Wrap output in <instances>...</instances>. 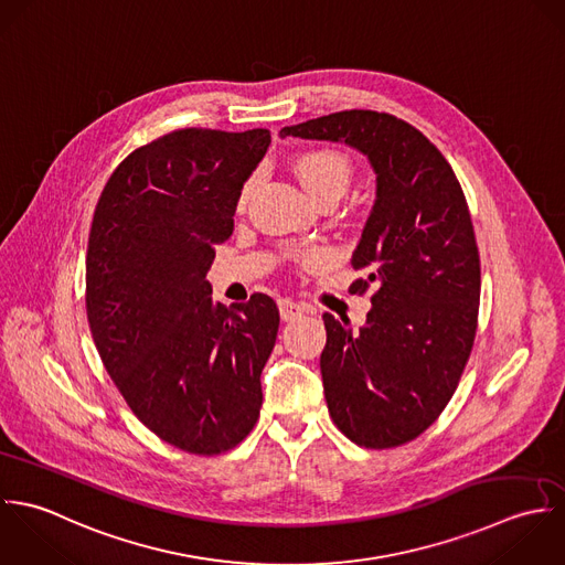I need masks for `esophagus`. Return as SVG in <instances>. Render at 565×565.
I'll return each mask as SVG.
<instances>
[{"instance_id": "1", "label": "esophagus", "mask_w": 565, "mask_h": 565, "mask_svg": "<svg viewBox=\"0 0 565 565\" xmlns=\"http://www.w3.org/2000/svg\"><path fill=\"white\" fill-rule=\"evenodd\" d=\"M306 306L292 301V299H279V315L284 321H297L301 317H306Z\"/></svg>"}]
</instances>
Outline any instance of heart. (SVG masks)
Here are the masks:
<instances>
[{
	"label": "heart",
	"instance_id": "heart-1",
	"mask_svg": "<svg viewBox=\"0 0 565 565\" xmlns=\"http://www.w3.org/2000/svg\"><path fill=\"white\" fill-rule=\"evenodd\" d=\"M292 170L297 174V179L301 181V185L308 190V194L315 201H328V199H337L347 192L351 177H353V166L349 161L347 154H342L340 150L332 148H315V150H306L301 152L295 163ZM253 192V179H248L239 192V205H244L248 201ZM299 259L303 264H323L328 262V253L321 248H312L299 255Z\"/></svg>",
	"mask_w": 565,
	"mask_h": 565
}]
</instances>
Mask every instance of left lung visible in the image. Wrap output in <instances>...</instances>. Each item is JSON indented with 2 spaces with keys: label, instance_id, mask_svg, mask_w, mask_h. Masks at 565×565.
Returning <instances> with one entry per match:
<instances>
[{
  "label": "left lung",
  "instance_id": "obj_1",
  "mask_svg": "<svg viewBox=\"0 0 565 565\" xmlns=\"http://www.w3.org/2000/svg\"><path fill=\"white\" fill-rule=\"evenodd\" d=\"M281 137L344 141L375 172V203L351 266V292L375 284L364 328L323 315L321 375L340 433L371 450L395 448L437 422L469 360L480 257L465 194L439 148L377 111H340L284 126Z\"/></svg>",
  "mask_w": 565,
  "mask_h": 565
}]
</instances>
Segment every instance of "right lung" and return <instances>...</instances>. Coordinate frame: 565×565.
Instances as JSON below:
<instances>
[{"label":"right lung","instance_id":"right-lung-1","mask_svg":"<svg viewBox=\"0 0 565 565\" xmlns=\"http://www.w3.org/2000/svg\"><path fill=\"white\" fill-rule=\"evenodd\" d=\"M268 143L266 128L172 130L115 168L94 212L85 299L103 364L150 433L199 456L253 430L279 330L268 295L226 310L205 279Z\"/></svg>","mask_w":565,"mask_h":565}]
</instances>
